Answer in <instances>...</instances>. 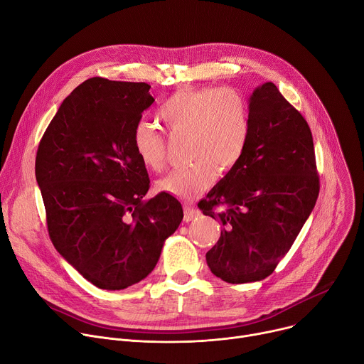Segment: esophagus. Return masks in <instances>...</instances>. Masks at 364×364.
<instances>
[{
  "label": "esophagus",
  "instance_id": "34e87169",
  "mask_svg": "<svg viewBox=\"0 0 364 364\" xmlns=\"http://www.w3.org/2000/svg\"><path fill=\"white\" fill-rule=\"evenodd\" d=\"M198 214H200V211L195 208L193 205H189V204H186L185 207H183V220L188 223V221H192L195 217H198Z\"/></svg>",
  "mask_w": 364,
  "mask_h": 364
}]
</instances>
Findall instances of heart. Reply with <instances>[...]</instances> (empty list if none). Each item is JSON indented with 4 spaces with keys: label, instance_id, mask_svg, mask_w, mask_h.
I'll return each mask as SVG.
<instances>
[{
    "label": "heart",
    "instance_id": "heart-1",
    "mask_svg": "<svg viewBox=\"0 0 364 364\" xmlns=\"http://www.w3.org/2000/svg\"><path fill=\"white\" fill-rule=\"evenodd\" d=\"M157 118L171 136H188L191 164L159 181L161 192L192 201L213 183L215 171L226 173L240 161L252 129L249 99L233 87L182 89L164 100ZM132 147L147 169L160 171L166 141L159 129L139 121L132 129Z\"/></svg>",
    "mask_w": 364,
    "mask_h": 364
}]
</instances>
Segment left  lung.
Returning a JSON list of instances; mask_svg holds the SVG:
<instances>
[{"mask_svg": "<svg viewBox=\"0 0 364 364\" xmlns=\"http://www.w3.org/2000/svg\"><path fill=\"white\" fill-rule=\"evenodd\" d=\"M249 103L252 129L245 154L198 204L223 226L207 264L232 284L272 274L319 195L314 138L300 112L271 81L257 87Z\"/></svg>", "mask_w": 364, "mask_h": 364, "instance_id": "8db88e82", "label": "left lung"}]
</instances>
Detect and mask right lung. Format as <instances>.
<instances>
[{"instance_id":"right-lung-1","label":"right lung","mask_w":364,"mask_h":364,"mask_svg":"<svg viewBox=\"0 0 364 364\" xmlns=\"http://www.w3.org/2000/svg\"><path fill=\"white\" fill-rule=\"evenodd\" d=\"M147 82L93 77L61 103L36 153L49 237L87 282L122 290L156 267L183 218L181 203L150 188L132 129L154 102Z\"/></svg>"}]
</instances>
